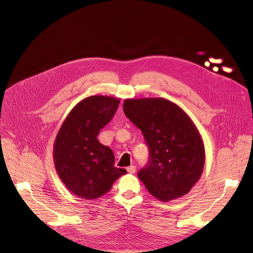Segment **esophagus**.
Masks as SVG:
<instances>
[{
    "label": "esophagus",
    "instance_id": "obj_1",
    "mask_svg": "<svg viewBox=\"0 0 253 253\" xmlns=\"http://www.w3.org/2000/svg\"><path fill=\"white\" fill-rule=\"evenodd\" d=\"M127 171H128V173H130V174H134V173L136 172V167H135L134 165H131V166L127 167Z\"/></svg>",
    "mask_w": 253,
    "mask_h": 253
}]
</instances>
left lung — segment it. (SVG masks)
Segmentation results:
<instances>
[{
	"instance_id": "obj_1",
	"label": "left lung",
	"mask_w": 253,
	"mask_h": 253,
	"mask_svg": "<svg viewBox=\"0 0 253 253\" xmlns=\"http://www.w3.org/2000/svg\"><path fill=\"white\" fill-rule=\"evenodd\" d=\"M123 111L148 145L149 160L138 177L150 194L168 202L188 193L205 162L202 138L189 116L163 98L126 99Z\"/></svg>"
}]
</instances>
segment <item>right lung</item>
<instances>
[{
    "instance_id": "right-lung-1",
    "label": "right lung",
    "mask_w": 253,
    "mask_h": 253,
    "mask_svg": "<svg viewBox=\"0 0 253 253\" xmlns=\"http://www.w3.org/2000/svg\"><path fill=\"white\" fill-rule=\"evenodd\" d=\"M120 100L95 95L79 102L62 124L54 144V164L66 187L84 199L109 191L127 171L114 166L113 151L97 136L111 121Z\"/></svg>"
}]
</instances>
